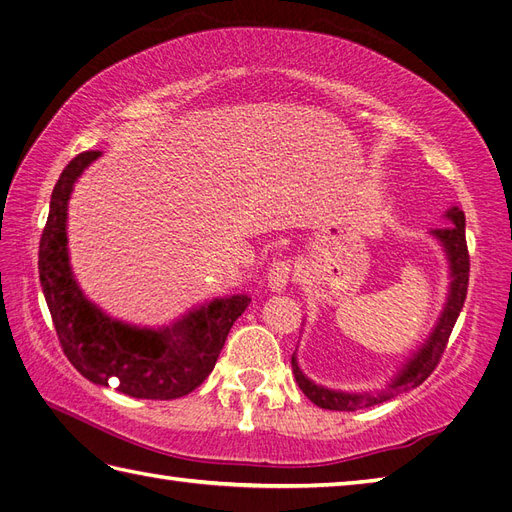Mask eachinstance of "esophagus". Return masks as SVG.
I'll return each mask as SVG.
<instances>
[{"mask_svg":"<svg viewBox=\"0 0 512 512\" xmlns=\"http://www.w3.org/2000/svg\"><path fill=\"white\" fill-rule=\"evenodd\" d=\"M290 281H292L290 261L288 259H277L268 270V288L272 292H281V290L288 288Z\"/></svg>","mask_w":512,"mask_h":512,"instance_id":"34e87169","label":"esophagus"}]
</instances>
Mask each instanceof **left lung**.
Wrapping results in <instances>:
<instances>
[{"label":"left lung","instance_id":"obj_1","mask_svg":"<svg viewBox=\"0 0 512 512\" xmlns=\"http://www.w3.org/2000/svg\"><path fill=\"white\" fill-rule=\"evenodd\" d=\"M445 218L454 224L445 229H436V231H432V235L443 244L445 253H447L451 283H449L445 310H443L441 318H438V323L430 334V338H427L423 347L414 353L406 364H403L397 377L379 392H342V390H331L325 386H318L312 382V379H307L303 375V371L299 368V362H296V358L292 355V373H294L296 384H299V388L303 390V395L312 403H316L318 408L353 412L360 408L377 406V403L397 397L399 392L417 388L434 373V368L443 358V351L447 349V340H449L451 329H454L456 320L460 316L462 305H465L467 288H469V251H467V237H465V211H460L458 207H451L445 213Z\"/></svg>","mask_w":512,"mask_h":512}]
</instances>
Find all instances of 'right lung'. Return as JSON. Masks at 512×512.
<instances>
[{"label":"right lung","instance_id":"1","mask_svg":"<svg viewBox=\"0 0 512 512\" xmlns=\"http://www.w3.org/2000/svg\"><path fill=\"white\" fill-rule=\"evenodd\" d=\"M98 157L100 150L78 154L54 185L39 244L45 303L67 360L82 377L100 386H111L109 379L117 377V390L128 397L178 399L209 377L251 296L213 299L163 329L126 325L93 305L69 266L67 202L78 176Z\"/></svg>","mask_w":512,"mask_h":512}]
</instances>
